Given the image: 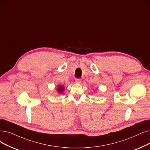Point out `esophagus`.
Wrapping results in <instances>:
<instances>
[{
    "instance_id": "34e87169",
    "label": "esophagus",
    "mask_w": 150,
    "mask_h": 150,
    "mask_svg": "<svg viewBox=\"0 0 150 150\" xmlns=\"http://www.w3.org/2000/svg\"><path fill=\"white\" fill-rule=\"evenodd\" d=\"M81 80L80 79H75V83L80 84V83H81Z\"/></svg>"
}]
</instances>
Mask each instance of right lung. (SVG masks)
<instances>
[{
    "instance_id": "obj_1",
    "label": "right lung",
    "mask_w": 150,
    "mask_h": 150,
    "mask_svg": "<svg viewBox=\"0 0 150 150\" xmlns=\"http://www.w3.org/2000/svg\"><path fill=\"white\" fill-rule=\"evenodd\" d=\"M57 92L59 93H62L64 90V87H63L62 85L59 86H57Z\"/></svg>"
}]
</instances>
